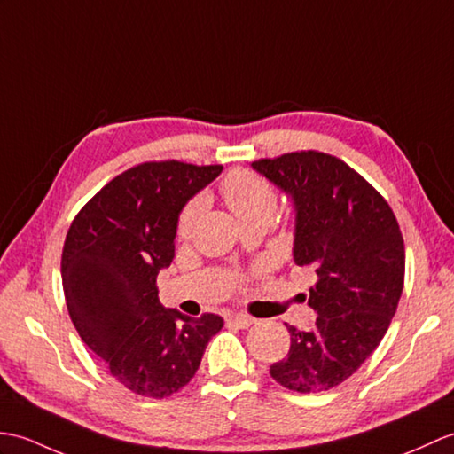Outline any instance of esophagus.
Instances as JSON below:
<instances>
[{"mask_svg": "<svg viewBox=\"0 0 454 454\" xmlns=\"http://www.w3.org/2000/svg\"><path fill=\"white\" fill-rule=\"evenodd\" d=\"M226 321L230 325H236L238 329H247V326H251L253 323H255V319L249 317V315H246V313H230L228 317H226Z\"/></svg>", "mask_w": 454, "mask_h": 454, "instance_id": "34e87169", "label": "esophagus"}]
</instances>
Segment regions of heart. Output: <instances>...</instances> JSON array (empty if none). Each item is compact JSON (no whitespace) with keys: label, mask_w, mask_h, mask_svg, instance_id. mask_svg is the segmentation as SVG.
I'll list each match as a JSON object with an SVG mask.
<instances>
[{"label":"heart","mask_w":454,"mask_h":454,"mask_svg":"<svg viewBox=\"0 0 454 454\" xmlns=\"http://www.w3.org/2000/svg\"><path fill=\"white\" fill-rule=\"evenodd\" d=\"M226 205L236 215L238 223L253 218L270 220L277 210V193L265 179L251 172H234L230 174L223 185H220ZM201 213V201H192L184 213L179 215L177 236L187 238L197 223V216Z\"/></svg>","instance_id":"obj_1"}]
</instances>
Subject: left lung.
<instances>
[{
	"label": "left lung",
	"instance_id": "left-lung-1",
	"mask_svg": "<svg viewBox=\"0 0 454 454\" xmlns=\"http://www.w3.org/2000/svg\"><path fill=\"white\" fill-rule=\"evenodd\" d=\"M292 201L294 247L317 284L311 331L286 325L290 350L270 377L296 393L346 381L381 342L404 286V241L391 207L339 158L301 151L253 162Z\"/></svg>",
	"mask_w": 454,
	"mask_h": 454
}]
</instances>
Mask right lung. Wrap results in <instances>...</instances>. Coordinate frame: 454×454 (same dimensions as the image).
I'll list each match as a JSON object with an SVG mask.
<instances>
[{
	"instance_id": "add662e5",
	"label": "right lung",
	"mask_w": 454,
	"mask_h": 454,
	"mask_svg": "<svg viewBox=\"0 0 454 454\" xmlns=\"http://www.w3.org/2000/svg\"><path fill=\"white\" fill-rule=\"evenodd\" d=\"M223 166L145 162L114 177L81 208L61 253L69 317L82 342L129 391L164 398L192 381L223 317L199 319L158 300L184 207Z\"/></svg>"
}]
</instances>
